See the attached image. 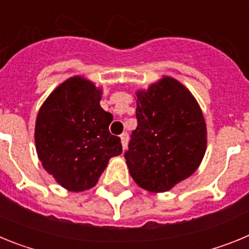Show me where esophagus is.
Returning <instances> with one entry per match:
<instances>
[{"label": "esophagus", "instance_id": "34e87169", "mask_svg": "<svg viewBox=\"0 0 249 249\" xmlns=\"http://www.w3.org/2000/svg\"><path fill=\"white\" fill-rule=\"evenodd\" d=\"M127 142H128V135L127 133H122L121 135V143H122L123 149L127 148Z\"/></svg>", "mask_w": 249, "mask_h": 249}]
</instances>
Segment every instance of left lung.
<instances>
[{
  "label": "left lung",
  "instance_id": "left-lung-1",
  "mask_svg": "<svg viewBox=\"0 0 249 249\" xmlns=\"http://www.w3.org/2000/svg\"><path fill=\"white\" fill-rule=\"evenodd\" d=\"M136 118L124 158L141 188L166 192L198 168L206 152V122L183 85L164 77L137 92Z\"/></svg>",
  "mask_w": 249,
  "mask_h": 249
}]
</instances>
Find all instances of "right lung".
<instances>
[{
    "label": "right lung",
    "mask_w": 249,
    "mask_h": 249,
    "mask_svg": "<svg viewBox=\"0 0 249 249\" xmlns=\"http://www.w3.org/2000/svg\"><path fill=\"white\" fill-rule=\"evenodd\" d=\"M101 91L72 77L58 86L37 116L35 141L43 168L62 187L81 192L96 186L111 157L122 153L109 133L113 117L100 106Z\"/></svg>",
    "instance_id": "right-lung-1"
}]
</instances>
